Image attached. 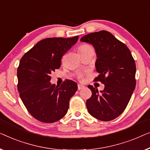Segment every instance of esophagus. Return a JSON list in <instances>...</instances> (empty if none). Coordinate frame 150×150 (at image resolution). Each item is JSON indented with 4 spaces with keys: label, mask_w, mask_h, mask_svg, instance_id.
<instances>
[{
    "label": "esophagus",
    "mask_w": 150,
    "mask_h": 150,
    "mask_svg": "<svg viewBox=\"0 0 150 150\" xmlns=\"http://www.w3.org/2000/svg\"><path fill=\"white\" fill-rule=\"evenodd\" d=\"M78 90H81V89H83V88H85V86H82V85H80V84H78Z\"/></svg>",
    "instance_id": "1"
}]
</instances>
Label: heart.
<instances>
[{"label": "heart", "instance_id": "obj_1", "mask_svg": "<svg viewBox=\"0 0 150 150\" xmlns=\"http://www.w3.org/2000/svg\"><path fill=\"white\" fill-rule=\"evenodd\" d=\"M90 48H92V47H90V45H81L79 47V49H78V50H79V52H81V51H83V50H88V49H90ZM82 77H83V75H82L81 74H78V75H77L78 79H81Z\"/></svg>", "mask_w": 150, "mask_h": 150}]
</instances>
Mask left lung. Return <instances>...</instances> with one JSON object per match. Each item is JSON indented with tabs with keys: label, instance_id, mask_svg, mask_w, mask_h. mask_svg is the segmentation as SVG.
Listing matches in <instances>:
<instances>
[{
	"label": "left lung",
	"instance_id": "left-lung-1",
	"mask_svg": "<svg viewBox=\"0 0 150 150\" xmlns=\"http://www.w3.org/2000/svg\"><path fill=\"white\" fill-rule=\"evenodd\" d=\"M80 41L93 45L97 55L95 63L98 75L95 81L105 85L103 91L89 85L92 96L86 107L92 116L110 121L125 110L136 86V65L125 44L106 30L88 34Z\"/></svg>",
	"mask_w": 150,
	"mask_h": 150
}]
</instances>
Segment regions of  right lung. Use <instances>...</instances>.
I'll use <instances>...</instances> for the list:
<instances>
[{"mask_svg": "<svg viewBox=\"0 0 150 150\" xmlns=\"http://www.w3.org/2000/svg\"><path fill=\"white\" fill-rule=\"evenodd\" d=\"M78 38L43 39L21 58L17 73L18 92L28 112L40 122L53 123L67 114L69 100L77 90V83L66 79L56 86L50 83V75L60 68L63 55Z\"/></svg>", "mask_w": 150, "mask_h": 150, "instance_id": "obj_1", "label": "right lung"}]
</instances>
